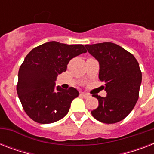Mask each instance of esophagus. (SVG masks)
Listing matches in <instances>:
<instances>
[{"label":"esophagus","instance_id":"esophagus-1","mask_svg":"<svg viewBox=\"0 0 154 154\" xmlns=\"http://www.w3.org/2000/svg\"><path fill=\"white\" fill-rule=\"evenodd\" d=\"M81 96L83 97L84 98H88V97H90V95L88 94H85V93H81V94H80Z\"/></svg>","mask_w":154,"mask_h":154}]
</instances>
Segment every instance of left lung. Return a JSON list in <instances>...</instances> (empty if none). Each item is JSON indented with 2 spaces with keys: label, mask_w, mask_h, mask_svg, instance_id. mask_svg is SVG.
Returning a JSON list of instances; mask_svg holds the SVG:
<instances>
[{
  "label": "left lung",
  "mask_w": 154,
  "mask_h": 154,
  "mask_svg": "<svg viewBox=\"0 0 154 154\" xmlns=\"http://www.w3.org/2000/svg\"><path fill=\"white\" fill-rule=\"evenodd\" d=\"M99 63V79L105 82L106 97L93 95L98 107L91 111L99 122L112 124L130 113L138 100L141 69L134 56L122 47L104 42L85 45Z\"/></svg>",
  "instance_id": "8db88e82"
}]
</instances>
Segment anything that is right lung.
Segmentation results:
<instances>
[{
	"label": "right lung",
	"mask_w": 154,
	"mask_h": 154,
	"mask_svg": "<svg viewBox=\"0 0 154 154\" xmlns=\"http://www.w3.org/2000/svg\"><path fill=\"white\" fill-rule=\"evenodd\" d=\"M83 45L49 42L32 49L18 72V97L29 117L41 124L57 122L69 110L79 93L75 88L55 86L57 77L72 58L86 53Z\"/></svg>",
	"instance_id": "right-lung-1"
}]
</instances>
